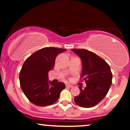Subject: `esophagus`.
<instances>
[{
  "label": "esophagus",
  "instance_id": "esophagus-1",
  "mask_svg": "<svg viewBox=\"0 0 130 130\" xmlns=\"http://www.w3.org/2000/svg\"><path fill=\"white\" fill-rule=\"evenodd\" d=\"M65 86H66V87H72L73 86H71V85H70L68 84H65Z\"/></svg>",
  "mask_w": 130,
  "mask_h": 130
}]
</instances>
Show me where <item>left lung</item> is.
<instances>
[{"label": "left lung", "instance_id": "obj_1", "mask_svg": "<svg viewBox=\"0 0 130 130\" xmlns=\"http://www.w3.org/2000/svg\"><path fill=\"white\" fill-rule=\"evenodd\" d=\"M80 58L83 71L80 78L86 87L80 89L79 95L74 98L75 103L83 108L96 105L105 97L112 84V74L109 65L95 53L84 49H71Z\"/></svg>", "mask_w": 130, "mask_h": 130}]
</instances>
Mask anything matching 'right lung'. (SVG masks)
Masks as SVG:
<instances>
[{
  "mask_svg": "<svg viewBox=\"0 0 130 130\" xmlns=\"http://www.w3.org/2000/svg\"><path fill=\"white\" fill-rule=\"evenodd\" d=\"M67 50L46 47L37 51L26 59L20 73V86L33 104L46 106L56 103L65 88L63 83L48 80V72L54 67L56 57Z\"/></svg>",
  "mask_w": 130,
  "mask_h": 130,
  "instance_id": "obj_1",
  "label": "right lung"
}]
</instances>
